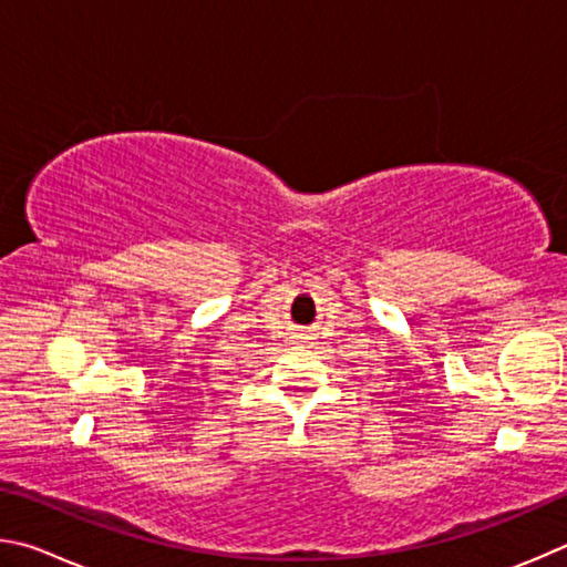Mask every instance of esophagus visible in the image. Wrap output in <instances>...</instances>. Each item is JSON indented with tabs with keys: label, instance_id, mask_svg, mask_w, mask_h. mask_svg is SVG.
Returning <instances> with one entry per match:
<instances>
[{
	"label": "esophagus",
	"instance_id": "obj_1",
	"mask_svg": "<svg viewBox=\"0 0 567 567\" xmlns=\"http://www.w3.org/2000/svg\"><path fill=\"white\" fill-rule=\"evenodd\" d=\"M306 339H309V336H303V333L299 336V341H301V343H306Z\"/></svg>",
	"mask_w": 567,
	"mask_h": 567
}]
</instances>
